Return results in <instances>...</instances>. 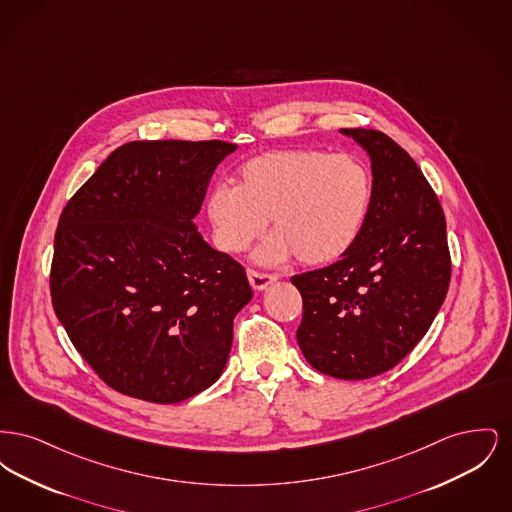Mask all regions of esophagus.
Here are the masks:
<instances>
[{
  "label": "esophagus",
  "mask_w": 512,
  "mask_h": 512,
  "mask_svg": "<svg viewBox=\"0 0 512 512\" xmlns=\"http://www.w3.org/2000/svg\"><path fill=\"white\" fill-rule=\"evenodd\" d=\"M247 278H249L251 288L257 290V292L267 290L272 282H276V276L267 274V272H259V270H247Z\"/></svg>",
  "instance_id": "34e87169"
}]
</instances>
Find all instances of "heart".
<instances>
[{"mask_svg":"<svg viewBox=\"0 0 512 512\" xmlns=\"http://www.w3.org/2000/svg\"><path fill=\"white\" fill-rule=\"evenodd\" d=\"M374 178L353 153L313 147L267 151L238 169V186L217 184L207 197V219L220 251L242 253L270 219L274 234L257 261L274 265L297 257L318 267L345 255L370 215Z\"/></svg>","mask_w":512,"mask_h":512,"instance_id":"heart-1","label":"heart"}]
</instances>
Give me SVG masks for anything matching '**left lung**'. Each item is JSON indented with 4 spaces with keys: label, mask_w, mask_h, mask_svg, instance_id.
Segmentation results:
<instances>
[{
    "label": "left lung",
    "mask_w": 512,
    "mask_h": 512,
    "mask_svg": "<svg viewBox=\"0 0 512 512\" xmlns=\"http://www.w3.org/2000/svg\"><path fill=\"white\" fill-rule=\"evenodd\" d=\"M372 161L374 197L355 245L330 267L295 274L297 343L318 372L366 380L405 359L451 280L445 215L413 157L378 130L341 128Z\"/></svg>",
    "instance_id": "obj_1"
}]
</instances>
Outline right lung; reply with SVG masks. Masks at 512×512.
<instances>
[{
  "label": "right lung",
  "mask_w": 512,
  "mask_h": 512,
  "mask_svg": "<svg viewBox=\"0 0 512 512\" xmlns=\"http://www.w3.org/2000/svg\"><path fill=\"white\" fill-rule=\"evenodd\" d=\"M236 144L155 140L117 147L65 205L49 290L76 351L115 391L171 405L219 380L245 270L194 224Z\"/></svg>",
  "instance_id": "right-lung-1"
}]
</instances>
